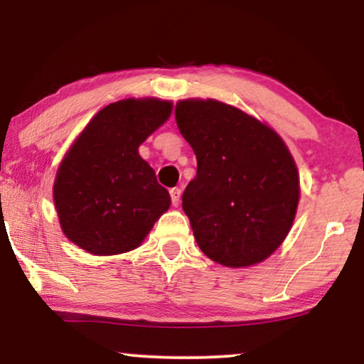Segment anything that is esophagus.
I'll return each mask as SVG.
<instances>
[{
	"instance_id": "1",
	"label": "esophagus",
	"mask_w": 364,
	"mask_h": 364,
	"mask_svg": "<svg viewBox=\"0 0 364 364\" xmlns=\"http://www.w3.org/2000/svg\"><path fill=\"white\" fill-rule=\"evenodd\" d=\"M181 196H182V191L178 187H173L171 188V200H172V205L177 207L178 202H181Z\"/></svg>"
}]
</instances>
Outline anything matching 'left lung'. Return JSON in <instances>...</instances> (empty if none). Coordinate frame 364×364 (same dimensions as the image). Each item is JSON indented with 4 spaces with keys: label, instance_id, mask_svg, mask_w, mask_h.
I'll return each mask as SVG.
<instances>
[{
    "label": "left lung",
    "instance_id": "obj_1",
    "mask_svg": "<svg viewBox=\"0 0 364 364\" xmlns=\"http://www.w3.org/2000/svg\"><path fill=\"white\" fill-rule=\"evenodd\" d=\"M176 121L197 157L182 207L200 250L233 268L265 260L290 232L300 198L287 146L255 117L213 99L181 101Z\"/></svg>",
    "mask_w": 364,
    "mask_h": 364
}]
</instances>
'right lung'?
<instances>
[{"instance_id":"right-lung-1","label":"right lung","mask_w":364,"mask_h":364,"mask_svg":"<svg viewBox=\"0 0 364 364\" xmlns=\"http://www.w3.org/2000/svg\"><path fill=\"white\" fill-rule=\"evenodd\" d=\"M171 111L168 101L126 99L92 117L54 182V203L69 240L94 255L141 245L171 196L137 149Z\"/></svg>"}]
</instances>
